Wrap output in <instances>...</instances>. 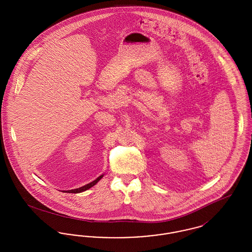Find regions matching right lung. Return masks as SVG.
I'll return each instance as SVG.
<instances>
[{
    "instance_id": "right-lung-1",
    "label": "right lung",
    "mask_w": 252,
    "mask_h": 252,
    "mask_svg": "<svg viewBox=\"0 0 252 252\" xmlns=\"http://www.w3.org/2000/svg\"><path fill=\"white\" fill-rule=\"evenodd\" d=\"M103 178V175L102 176H100L99 178H97L95 180H94L93 182H91V183H89V184H87V185H85V186H82V187H80V188H77V189H73V190H69V191H65V192H72V193H78V192H84L86 190H88V189H90L91 187H93V186H94L96 183L99 181V180H101Z\"/></svg>"
}]
</instances>
